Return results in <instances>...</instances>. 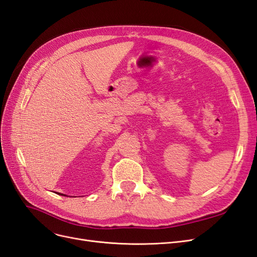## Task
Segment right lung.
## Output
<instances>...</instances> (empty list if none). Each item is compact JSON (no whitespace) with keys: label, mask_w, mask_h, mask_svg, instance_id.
Instances as JSON below:
<instances>
[{"label":"right lung","mask_w":257,"mask_h":257,"mask_svg":"<svg viewBox=\"0 0 257 257\" xmlns=\"http://www.w3.org/2000/svg\"><path fill=\"white\" fill-rule=\"evenodd\" d=\"M57 194H60V195H63V196H67V195H65V194H63V193H59V192H57Z\"/></svg>","instance_id":"right-lung-1"}]
</instances>
